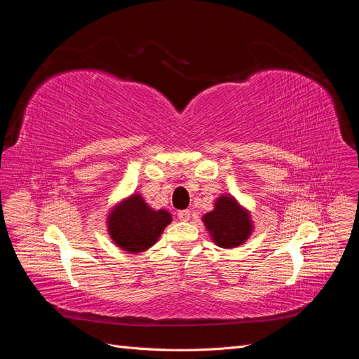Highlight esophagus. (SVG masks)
<instances>
[{
    "instance_id": "esophagus-1",
    "label": "esophagus",
    "mask_w": 359,
    "mask_h": 359,
    "mask_svg": "<svg viewBox=\"0 0 359 359\" xmlns=\"http://www.w3.org/2000/svg\"><path fill=\"white\" fill-rule=\"evenodd\" d=\"M190 211L189 210H182V211H178V219L181 220V222H187V220H190Z\"/></svg>"
}]
</instances>
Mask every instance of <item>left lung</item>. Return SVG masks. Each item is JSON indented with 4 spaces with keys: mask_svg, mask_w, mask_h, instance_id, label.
I'll list each match as a JSON object with an SVG mask.
<instances>
[{
    "mask_svg": "<svg viewBox=\"0 0 359 359\" xmlns=\"http://www.w3.org/2000/svg\"><path fill=\"white\" fill-rule=\"evenodd\" d=\"M212 241L223 248L244 244L253 231L250 212L233 196L223 194L214 203V210L202 217Z\"/></svg>",
    "mask_w": 359,
    "mask_h": 359,
    "instance_id": "1",
    "label": "left lung"
}]
</instances>
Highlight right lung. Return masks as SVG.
<instances>
[{"mask_svg": "<svg viewBox=\"0 0 359 359\" xmlns=\"http://www.w3.org/2000/svg\"><path fill=\"white\" fill-rule=\"evenodd\" d=\"M172 222L166 210H153L140 194H132L114 206L107 215L112 241L128 253H142L153 247Z\"/></svg>", "mask_w": 359, "mask_h": 359, "instance_id": "obj_1", "label": "right lung"}]
</instances>
